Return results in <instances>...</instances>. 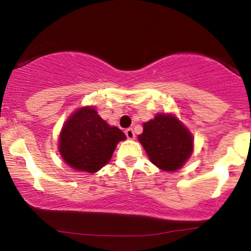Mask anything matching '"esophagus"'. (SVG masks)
<instances>
[{"mask_svg": "<svg viewBox=\"0 0 251 251\" xmlns=\"http://www.w3.org/2000/svg\"><path fill=\"white\" fill-rule=\"evenodd\" d=\"M126 137L129 138V140H135V132H134V130H132L131 128L126 129Z\"/></svg>", "mask_w": 251, "mask_h": 251, "instance_id": "34e87169", "label": "esophagus"}]
</instances>
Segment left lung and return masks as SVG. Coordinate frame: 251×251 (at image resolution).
Segmentation results:
<instances>
[{"label":"left lung","mask_w":251,"mask_h":251,"mask_svg":"<svg viewBox=\"0 0 251 251\" xmlns=\"http://www.w3.org/2000/svg\"><path fill=\"white\" fill-rule=\"evenodd\" d=\"M138 141L151 163L164 172L181 169L194 150L193 134L174 114H156L144 122Z\"/></svg>","instance_id":"8db88e82"}]
</instances>
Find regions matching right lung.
<instances>
[{
	"mask_svg": "<svg viewBox=\"0 0 251 251\" xmlns=\"http://www.w3.org/2000/svg\"><path fill=\"white\" fill-rule=\"evenodd\" d=\"M117 126H109L95 107H82L64 122L58 138V152L73 169L97 173L110 161L117 143L126 140Z\"/></svg>",
	"mask_w": 251,
	"mask_h": 251,
	"instance_id": "1",
	"label": "right lung"
}]
</instances>
